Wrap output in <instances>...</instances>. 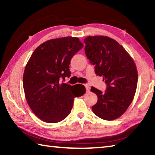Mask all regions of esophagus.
I'll list each match as a JSON object with an SVG mask.
<instances>
[{
  "instance_id": "1",
  "label": "esophagus",
  "mask_w": 155,
  "mask_h": 155,
  "mask_svg": "<svg viewBox=\"0 0 155 155\" xmlns=\"http://www.w3.org/2000/svg\"><path fill=\"white\" fill-rule=\"evenodd\" d=\"M84 86H85L86 89V92H89L90 91V87L89 86V85L87 84H85Z\"/></svg>"
}]
</instances>
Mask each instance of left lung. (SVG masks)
<instances>
[{"mask_svg": "<svg viewBox=\"0 0 155 155\" xmlns=\"http://www.w3.org/2000/svg\"><path fill=\"white\" fill-rule=\"evenodd\" d=\"M84 42L85 54L95 73L103 77L105 92L92 87L97 102L94 114L105 120L120 117L133 101L137 84V71L132 58L115 40L105 36H89Z\"/></svg>", "mask_w": 155, "mask_h": 155, "instance_id": "obj_1", "label": "left lung"}]
</instances>
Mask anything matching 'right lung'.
I'll return each instance as SVG.
<instances>
[{
	"label": "right lung",
	"mask_w": 155,
	"mask_h": 155,
	"mask_svg": "<svg viewBox=\"0 0 155 155\" xmlns=\"http://www.w3.org/2000/svg\"><path fill=\"white\" fill-rule=\"evenodd\" d=\"M82 47L77 37L58 38L42 43L31 55L23 73V89L29 107L41 120H63L70 114L74 97L84 94L78 84L60 82L61 78L71 76V59Z\"/></svg>",
	"instance_id": "1"
}]
</instances>
